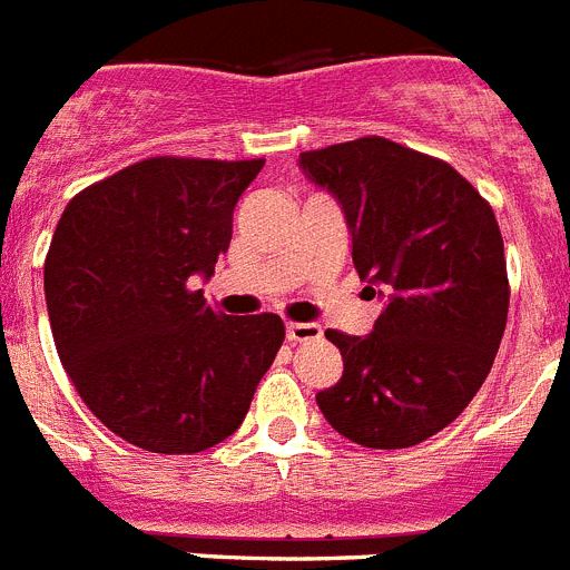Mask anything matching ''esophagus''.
Instances as JSON below:
<instances>
[{"label":"esophagus","instance_id":"1","mask_svg":"<svg viewBox=\"0 0 570 570\" xmlns=\"http://www.w3.org/2000/svg\"><path fill=\"white\" fill-rule=\"evenodd\" d=\"M291 343H308V340H320L323 328L317 323H288L285 325Z\"/></svg>","mask_w":570,"mask_h":570}]
</instances>
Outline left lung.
Instances as JSON below:
<instances>
[{
	"mask_svg": "<svg viewBox=\"0 0 570 570\" xmlns=\"http://www.w3.org/2000/svg\"><path fill=\"white\" fill-rule=\"evenodd\" d=\"M299 167L340 202L363 294L386 303L366 337L325 332L343 377L320 410L354 444H421L473 401L508 325L493 207L446 160L377 135L311 149Z\"/></svg>",
	"mask_w": 570,
	"mask_h": 570,
	"instance_id": "8db88e82",
	"label": "left lung"
}]
</instances>
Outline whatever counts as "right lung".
<instances>
[{
    "mask_svg": "<svg viewBox=\"0 0 570 570\" xmlns=\"http://www.w3.org/2000/svg\"><path fill=\"white\" fill-rule=\"evenodd\" d=\"M262 167L158 155L77 193L57 222V354L97 421L140 450L222 444L285 340L276 314L227 317L193 288L230 247L233 207Z\"/></svg>",
    "mask_w": 570,
    "mask_h": 570,
    "instance_id": "1",
    "label": "right lung"
}]
</instances>
